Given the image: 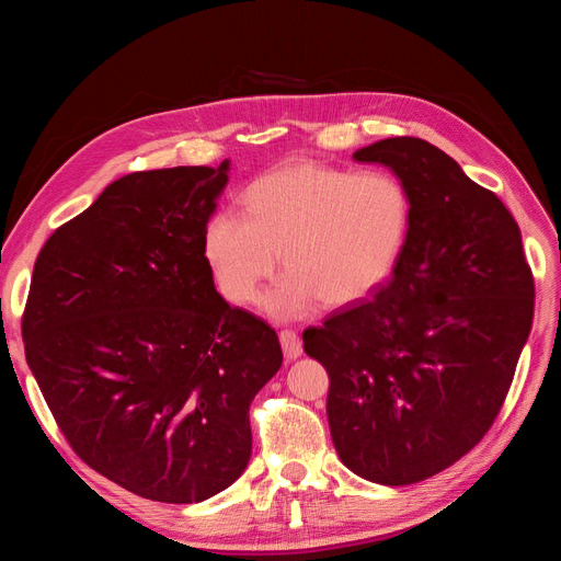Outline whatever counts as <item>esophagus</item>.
<instances>
[{
	"instance_id": "esophagus-1",
	"label": "esophagus",
	"mask_w": 561,
	"mask_h": 561,
	"mask_svg": "<svg viewBox=\"0 0 561 561\" xmlns=\"http://www.w3.org/2000/svg\"><path fill=\"white\" fill-rule=\"evenodd\" d=\"M280 346H283V353L287 360H297L301 355V339L295 330H283L280 334Z\"/></svg>"
}]
</instances>
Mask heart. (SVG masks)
<instances>
[{"label":"heart","instance_id":"1","mask_svg":"<svg viewBox=\"0 0 561 561\" xmlns=\"http://www.w3.org/2000/svg\"><path fill=\"white\" fill-rule=\"evenodd\" d=\"M412 225L404 184L386 171L351 173L293 161L260 175L243 194V213L222 210L206 227V257L222 295L257 304L271 316H309L318 301L348 307L375 295L393 274Z\"/></svg>","mask_w":561,"mask_h":561}]
</instances>
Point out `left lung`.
Listing matches in <instances>:
<instances>
[{
  "mask_svg": "<svg viewBox=\"0 0 561 561\" xmlns=\"http://www.w3.org/2000/svg\"><path fill=\"white\" fill-rule=\"evenodd\" d=\"M353 159L400 178L410 236L386 285L304 330V351L328 369L342 463L402 486L456 463L496 421L531 332L534 274L511 210L443 149L388 138Z\"/></svg>",
  "mask_w": 561,
  "mask_h": 561,
  "instance_id": "8db88e82",
  "label": "left lung"
}]
</instances>
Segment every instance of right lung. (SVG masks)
Wrapping results in <instances>:
<instances>
[{"instance_id":"right-lung-1","label":"right lung","mask_w":561,"mask_h":561,"mask_svg":"<svg viewBox=\"0 0 561 561\" xmlns=\"http://www.w3.org/2000/svg\"><path fill=\"white\" fill-rule=\"evenodd\" d=\"M227 171L124 175L32 271L21 328L50 414L83 463L149 501L241 478L250 402L283 363L276 330L215 290L203 239Z\"/></svg>"}]
</instances>
